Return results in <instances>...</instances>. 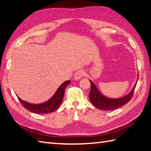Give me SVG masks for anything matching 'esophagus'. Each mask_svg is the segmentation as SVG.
Segmentation results:
<instances>
[{
  "instance_id": "esophagus-1",
  "label": "esophagus",
  "mask_w": 151,
  "mask_h": 151,
  "mask_svg": "<svg viewBox=\"0 0 151 151\" xmlns=\"http://www.w3.org/2000/svg\"><path fill=\"white\" fill-rule=\"evenodd\" d=\"M83 76H84L83 71L81 70H79L75 73V75H74V78H75V80H78V79H81L82 77H83Z\"/></svg>"
}]
</instances>
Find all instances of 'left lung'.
I'll use <instances>...</instances> for the list:
<instances>
[{"mask_svg":"<svg viewBox=\"0 0 151 151\" xmlns=\"http://www.w3.org/2000/svg\"><path fill=\"white\" fill-rule=\"evenodd\" d=\"M138 78H139V76H138ZM90 82L91 89L88 94L89 99H90L92 104L94 106L101 110H103V111H112V110H115L128 103V102L131 100L132 96H133L134 89L137 85L136 83L131 91L124 97L119 99H110L103 96L99 91L98 88H96V85H94L93 82L91 81H90Z\"/></svg>","mask_w":151,"mask_h":151,"instance_id":"1","label":"left lung"}]
</instances>
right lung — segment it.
Segmentation results:
<instances>
[{"label": "right lung", "instance_id": "obj_1", "mask_svg": "<svg viewBox=\"0 0 151 151\" xmlns=\"http://www.w3.org/2000/svg\"><path fill=\"white\" fill-rule=\"evenodd\" d=\"M70 83V81H66L63 83L58 88L57 91H56L55 94L53 95L48 101L45 102L42 104H30L27 103L20 99L19 96V101L25 109L29 110V111L38 114H48L50 112H54L57 110L62 103L64 94H65V88Z\"/></svg>", "mask_w": 151, "mask_h": 151}]
</instances>
